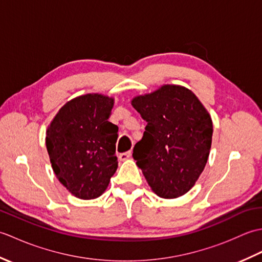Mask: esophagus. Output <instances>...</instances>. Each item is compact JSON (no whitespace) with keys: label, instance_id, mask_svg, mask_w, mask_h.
I'll return each mask as SVG.
<instances>
[{"label":"esophagus","instance_id":"obj_1","mask_svg":"<svg viewBox=\"0 0 262 262\" xmlns=\"http://www.w3.org/2000/svg\"><path fill=\"white\" fill-rule=\"evenodd\" d=\"M132 157V152L130 151H128V152H125V153H121L120 155H119V159L121 160V161H125V160H128Z\"/></svg>","mask_w":262,"mask_h":262}]
</instances>
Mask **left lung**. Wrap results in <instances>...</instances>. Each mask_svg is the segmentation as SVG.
<instances>
[{"label":"left lung","instance_id":"8db88e82","mask_svg":"<svg viewBox=\"0 0 262 262\" xmlns=\"http://www.w3.org/2000/svg\"><path fill=\"white\" fill-rule=\"evenodd\" d=\"M146 121L133 158L152 191L173 199L187 193L202 174L209 157L213 121L191 90L163 84L132 99Z\"/></svg>","mask_w":262,"mask_h":262}]
</instances>
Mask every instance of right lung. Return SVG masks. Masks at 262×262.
Listing matches in <instances>:
<instances>
[{"instance_id": "add662e5", "label": "right lung", "mask_w": 262, "mask_h": 262, "mask_svg": "<svg viewBox=\"0 0 262 262\" xmlns=\"http://www.w3.org/2000/svg\"><path fill=\"white\" fill-rule=\"evenodd\" d=\"M115 99L86 93L66 102L46 130V147L58 181L80 199H94L118 168V127L108 119Z\"/></svg>"}]
</instances>
